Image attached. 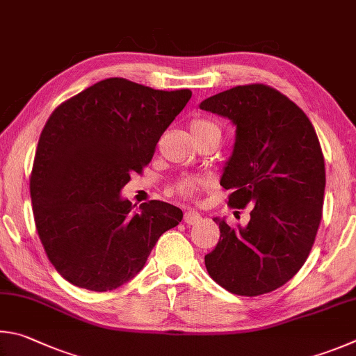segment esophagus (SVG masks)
Listing matches in <instances>:
<instances>
[{"mask_svg":"<svg viewBox=\"0 0 356 356\" xmlns=\"http://www.w3.org/2000/svg\"><path fill=\"white\" fill-rule=\"evenodd\" d=\"M202 220V216L197 213V211H186L184 213V222L188 223V225H195Z\"/></svg>","mask_w":356,"mask_h":356,"instance_id":"obj_1","label":"esophagus"}]
</instances>
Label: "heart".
Instances as JSON below:
<instances>
[{
	"label": "heart",
	"mask_w": 356,
	"mask_h": 356,
	"mask_svg": "<svg viewBox=\"0 0 356 356\" xmlns=\"http://www.w3.org/2000/svg\"><path fill=\"white\" fill-rule=\"evenodd\" d=\"M191 131H192V136H200V134L211 133V131H219V128H217V124H214L213 122L207 120V118H195V120H192L191 123ZM202 186H203V181H200V179L184 178L175 186V189H177L178 194L183 197H194L195 192L200 189Z\"/></svg>",
	"instance_id": "1"
}]
</instances>
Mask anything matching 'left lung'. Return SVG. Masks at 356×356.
<instances>
[{"label":"left lung","instance_id":"8db88e82","mask_svg":"<svg viewBox=\"0 0 356 356\" xmlns=\"http://www.w3.org/2000/svg\"><path fill=\"white\" fill-rule=\"evenodd\" d=\"M200 109L236 127L220 186L228 204H250V220L233 228L214 217L220 239L204 257L222 288L254 297L275 291L300 270L322 219L325 164L307 114L264 84L238 86L203 99Z\"/></svg>","mask_w":356,"mask_h":356}]
</instances>
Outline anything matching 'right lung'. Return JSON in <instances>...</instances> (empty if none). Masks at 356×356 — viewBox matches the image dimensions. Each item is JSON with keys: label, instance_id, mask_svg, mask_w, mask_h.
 <instances>
[{"label": "right lung", "instance_id": "right-lung-1", "mask_svg": "<svg viewBox=\"0 0 356 356\" xmlns=\"http://www.w3.org/2000/svg\"><path fill=\"white\" fill-rule=\"evenodd\" d=\"M192 97L109 78L49 115L31 173L35 228L48 259L67 282L95 292L139 273L162 233L183 211L152 200L133 211L120 195L133 173Z\"/></svg>", "mask_w": 356, "mask_h": 356}]
</instances>
